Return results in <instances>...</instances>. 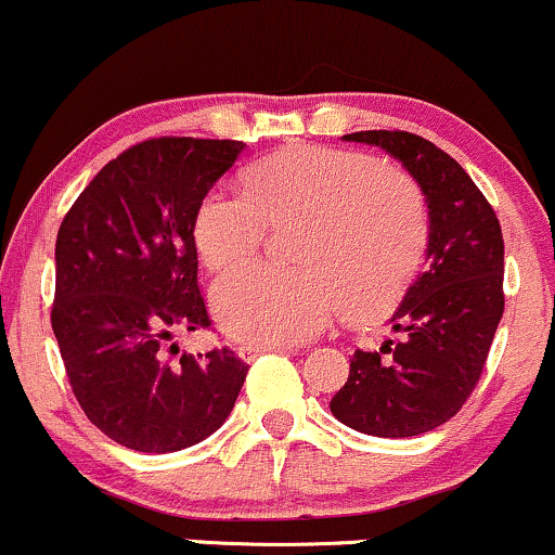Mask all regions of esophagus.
<instances>
[{
  "instance_id": "esophagus-1",
  "label": "esophagus",
  "mask_w": 555,
  "mask_h": 555,
  "mask_svg": "<svg viewBox=\"0 0 555 555\" xmlns=\"http://www.w3.org/2000/svg\"><path fill=\"white\" fill-rule=\"evenodd\" d=\"M263 353H297V346H241L237 348V359L256 361Z\"/></svg>"
}]
</instances>
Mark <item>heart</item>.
Listing matches in <instances>:
<instances>
[{
	"label": "heart",
	"mask_w": 555,
	"mask_h": 555,
	"mask_svg": "<svg viewBox=\"0 0 555 555\" xmlns=\"http://www.w3.org/2000/svg\"><path fill=\"white\" fill-rule=\"evenodd\" d=\"M243 196L209 192L194 215V245L205 269L233 271L263 245L266 225L301 222L297 271L266 266L230 273L212 305L230 338L250 346H294L346 305L369 322L395 307L423 266L430 215L423 189L361 151L294 143L241 177Z\"/></svg>",
	"instance_id": "heart-1"
}]
</instances>
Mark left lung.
Instances as JSON below:
<instances>
[{
  "label": "left lung",
  "mask_w": 555,
  "mask_h": 555,
  "mask_svg": "<svg viewBox=\"0 0 555 555\" xmlns=\"http://www.w3.org/2000/svg\"><path fill=\"white\" fill-rule=\"evenodd\" d=\"M402 160L430 212L427 269L404 294L397 340L356 350L330 410L376 438H412L451 420L479 384L504 312V241L472 177L430 140L404 130L343 135Z\"/></svg>",
  "instance_id": "obj_1"
}]
</instances>
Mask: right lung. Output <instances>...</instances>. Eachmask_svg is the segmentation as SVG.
<instances>
[{
  "label": "right lung",
  "instance_id": "right-lung-1",
  "mask_svg": "<svg viewBox=\"0 0 555 555\" xmlns=\"http://www.w3.org/2000/svg\"><path fill=\"white\" fill-rule=\"evenodd\" d=\"M241 140L151 138L89 181L55 237L51 325L76 402L107 438L173 453L225 423L248 374L230 348L168 346L209 327L194 215Z\"/></svg>",
  "mask_w": 555,
  "mask_h": 555
}]
</instances>
